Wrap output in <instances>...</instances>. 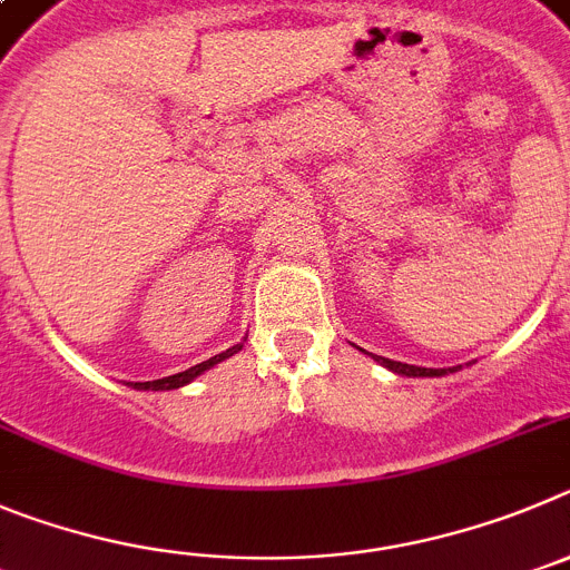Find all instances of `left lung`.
Wrapping results in <instances>:
<instances>
[{
	"label": "left lung",
	"instance_id": "8db88e82",
	"mask_svg": "<svg viewBox=\"0 0 570 570\" xmlns=\"http://www.w3.org/2000/svg\"><path fill=\"white\" fill-rule=\"evenodd\" d=\"M374 361H381L383 366L392 368L397 374H406V377H440V374H449V372H458L460 366H449V368H423V366H409V363H397V361H389V357H374Z\"/></svg>",
	"mask_w": 570,
	"mask_h": 570
}]
</instances>
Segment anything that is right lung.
Returning a JSON list of instances; mask_svg holds the SVG:
<instances>
[{
    "label": "right lung",
    "instance_id": "obj_1",
    "mask_svg": "<svg viewBox=\"0 0 570 570\" xmlns=\"http://www.w3.org/2000/svg\"><path fill=\"white\" fill-rule=\"evenodd\" d=\"M240 346H244V343H235L233 348H227V352H222V355L209 357V361H204V363H196V366H189L187 372L170 374V377H161V381L130 383V386H132V389H145V392H170V389H181V386H187L189 381H196L198 374H204V372H207V368H213L215 363L227 361V357H233L235 352H240Z\"/></svg>",
    "mask_w": 570,
    "mask_h": 570
}]
</instances>
